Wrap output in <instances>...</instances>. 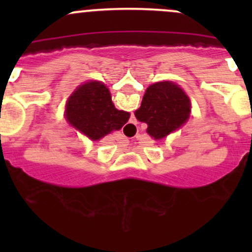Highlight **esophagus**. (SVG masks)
<instances>
[{"instance_id": "34e87169", "label": "esophagus", "mask_w": 252, "mask_h": 252, "mask_svg": "<svg viewBox=\"0 0 252 252\" xmlns=\"http://www.w3.org/2000/svg\"><path fill=\"white\" fill-rule=\"evenodd\" d=\"M135 128H136V126H134V124H131V123L128 124V126H126V129L129 131V133H134Z\"/></svg>"}]
</instances>
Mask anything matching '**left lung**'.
Returning <instances> with one entry per match:
<instances>
[{
  "label": "left lung",
  "mask_w": 252,
  "mask_h": 252,
  "mask_svg": "<svg viewBox=\"0 0 252 252\" xmlns=\"http://www.w3.org/2000/svg\"><path fill=\"white\" fill-rule=\"evenodd\" d=\"M190 112V98L182 88L172 81H158L146 89L135 117L147 124L151 138L161 140L187 123Z\"/></svg>",
  "instance_id": "1"
}]
</instances>
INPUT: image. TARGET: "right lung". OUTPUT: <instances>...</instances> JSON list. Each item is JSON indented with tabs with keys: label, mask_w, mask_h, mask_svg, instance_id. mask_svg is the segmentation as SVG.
I'll list each match as a JSON object with an SVG mask.
<instances>
[{
	"label": "right lung",
	"mask_w": 252,
	"mask_h": 252,
	"mask_svg": "<svg viewBox=\"0 0 252 252\" xmlns=\"http://www.w3.org/2000/svg\"><path fill=\"white\" fill-rule=\"evenodd\" d=\"M65 119L90 140L97 141L119 130L130 113L119 111L112 102L110 90L100 81H88L78 86L65 105Z\"/></svg>",
	"instance_id": "1"
}]
</instances>
